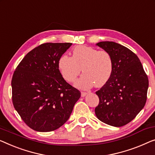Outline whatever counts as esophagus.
Wrapping results in <instances>:
<instances>
[{
	"mask_svg": "<svg viewBox=\"0 0 155 155\" xmlns=\"http://www.w3.org/2000/svg\"><path fill=\"white\" fill-rule=\"evenodd\" d=\"M87 94V92H84V91H82V92H81V96H82V97H84V96H86Z\"/></svg>",
	"mask_w": 155,
	"mask_h": 155,
	"instance_id": "1",
	"label": "esophagus"
}]
</instances>
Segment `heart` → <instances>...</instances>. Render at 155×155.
<instances>
[{
	"label": "heart",
	"instance_id": "obj_1",
	"mask_svg": "<svg viewBox=\"0 0 155 155\" xmlns=\"http://www.w3.org/2000/svg\"><path fill=\"white\" fill-rule=\"evenodd\" d=\"M58 66L62 77L70 83L75 81L82 69L84 74L75 84L82 89H90L94 84L98 87L104 86L113 71V58L108 51L86 45L76 46L72 57L61 56Z\"/></svg>",
	"mask_w": 155,
	"mask_h": 155
}]
</instances>
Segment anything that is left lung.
Segmentation results:
<instances>
[{"instance_id":"left-lung-1","label":"left lung","mask_w":155,"mask_h":155,"mask_svg":"<svg viewBox=\"0 0 155 155\" xmlns=\"http://www.w3.org/2000/svg\"><path fill=\"white\" fill-rule=\"evenodd\" d=\"M96 45L110 54L113 71L108 81L96 92L99 104L95 114L105 124L124 126L145 106L148 78L138 57L126 47L109 41L98 42Z\"/></svg>"}]
</instances>
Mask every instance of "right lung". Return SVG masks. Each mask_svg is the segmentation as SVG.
Listing matches in <instances>:
<instances>
[{"mask_svg":"<svg viewBox=\"0 0 155 155\" xmlns=\"http://www.w3.org/2000/svg\"><path fill=\"white\" fill-rule=\"evenodd\" d=\"M71 45H40L24 57L13 74V105L22 120L35 131L59 129L70 117L81 95L64 79L58 66L60 57Z\"/></svg>","mask_w":155,"mask_h":155,"instance_id":"right-lung-1","label":"right lung"}]
</instances>
